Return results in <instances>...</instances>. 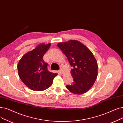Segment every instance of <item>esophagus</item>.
<instances>
[{"instance_id": "esophagus-1", "label": "esophagus", "mask_w": 123, "mask_h": 123, "mask_svg": "<svg viewBox=\"0 0 123 123\" xmlns=\"http://www.w3.org/2000/svg\"><path fill=\"white\" fill-rule=\"evenodd\" d=\"M63 69H62V68H60V70H59V72L60 73H63Z\"/></svg>"}]
</instances>
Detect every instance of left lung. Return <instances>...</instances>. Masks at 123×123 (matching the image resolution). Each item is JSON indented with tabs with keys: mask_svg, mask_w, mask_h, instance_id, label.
Segmentation results:
<instances>
[{
	"mask_svg": "<svg viewBox=\"0 0 123 123\" xmlns=\"http://www.w3.org/2000/svg\"><path fill=\"white\" fill-rule=\"evenodd\" d=\"M58 47L72 67L71 74L74 82L66 88L73 93L81 94L90 89L98 76V63L87 47L76 40L59 43Z\"/></svg>",
	"mask_w": 123,
	"mask_h": 123,
	"instance_id": "left-lung-1",
	"label": "left lung"
}]
</instances>
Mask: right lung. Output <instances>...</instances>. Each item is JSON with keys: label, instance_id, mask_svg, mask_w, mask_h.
Listing matches in <instances>:
<instances>
[{"label": "right lung", "instance_id": "obj_1", "mask_svg": "<svg viewBox=\"0 0 123 123\" xmlns=\"http://www.w3.org/2000/svg\"><path fill=\"white\" fill-rule=\"evenodd\" d=\"M51 43L41 44L20 59L18 64V75L23 83L32 90L43 91L50 87L57 73L49 72L43 57Z\"/></svg>", "mask_w": 123, "mask_h": 123}]
</instances>
